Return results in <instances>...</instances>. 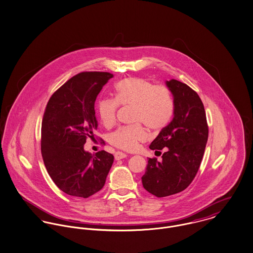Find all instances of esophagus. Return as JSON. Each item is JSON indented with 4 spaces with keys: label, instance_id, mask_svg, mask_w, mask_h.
<instances>
[{
    "label": "esophagus",
    "instance_id": "34e87169",
    "mask_svg": "<svg viewBox=\"0 0 253 253\" xmlns=\"http://www.w3.org/2000/svg\"><path fill=\"white\" fill-rule=\"evenodd\" d=\"M115 159L116 160H121V159H124V158H126L127 155L126 154V153H123V152H117L115 153Z\"/></svg>",
    "mask_w": 253,
    "mask_h": 253
}]
</instances>
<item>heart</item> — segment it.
<instances>
[{"mask_svg":"<svg viewBox=\"0 0 253 253\" xmlns=\"http://www.w3.org/2000/svg\"><path fill=\"white\" fill-rule=\"evenodd\" d=\"M118 105L132 107L133 126L119 128L110 136L116 148L132 152L147 138L141 122L152 131L163 129L173 114V101L168 88L153 85L142 78H127L120 81L114 88V100L99 101L98 115L105 127H111L117 116Z\"/></svg>","mask_w":253,"mask_h":253,"instance_id":"b5f03b06","label":"heart"}]
</instances>
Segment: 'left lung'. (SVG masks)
Wrapping results in <instances>:
<instances>
[{"label": "left lung", "instance_id": "left-lung-1", "mask_svg": "<svg viewBox=\"0 0 253 253\" xmlns=\"http://www.w3.org/2000/svg\"><path fill=\"white\" fill-rule=\"evenodd\" d=\"M173 97V118L150 145L163 150L162 161L149 158L144 188L157 198L185 190L202 163L208 139V126L201 98L192 88L176 80L166 82Z\"/></svg>", "mask_w": 253, "mask_h": 253}]
</instances>
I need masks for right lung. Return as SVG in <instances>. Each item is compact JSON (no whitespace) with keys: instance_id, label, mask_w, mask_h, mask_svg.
<instances>
[{"instance_id":"obj_1","label":"right lung","mask_w":253,"mask_h":253,"mask_svg":"<svg viewBox=\"0 0 253 253\" xmlns=\"http://www.w3.org/2000/svg\"><path fill=\"white\" fill-rule=\"evenodd\" d=\"M113 78L83 72L57 89L47 103L41 127V152L52 181L67 195L88 198L99 192L114 161L111 153L85 152L87 137L98 127L95 101Z\"/></svg>"}]
</instances>
